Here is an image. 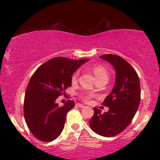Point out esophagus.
<instances>
[{
	"instance_id": "esophagus-1",
	"label": "esophagus",
	"mask_w": 160,
	"mask_h": 160,
	"mask_svg": "<svg viewBox=\"0 0 160 160\" xmlns=\"http://www.w3.org/2000/svg\"><path fill=\"white\" fill-rule=\"evenodd\" d=\"M77 105H78V107L80 108H85V105H83V104H80V103H78V104H77Z\"/></svg>"
}]
</instances>
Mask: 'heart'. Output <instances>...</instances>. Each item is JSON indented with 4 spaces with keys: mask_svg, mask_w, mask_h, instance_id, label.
I'll return each mask as SVG.
<instances>
[{
    "mask_svg": "<svg viewBox=\"0 0 160 160\" xmlns=\"http://www.w3.org/2000/svg\"><path fill=\"white\" fill-rule=\"evenodd\" d=\"M92 72L94 74L95 78L96 80H98V79H107L108 80V74L106 71L105 68H104L102 66H95V67L92 68ZM79 77V71H77L76 72L74 73V74L72 75V81H76L78 80ZM93 94L89 92H82L80 95V98L82 99V101H84L85 102H90L91 98L93 97Z\"/></svg>",
    "mask_w": 160,
    "mask_h": 160,
    "instance_id": "obj_1",
    "label": "heart"
}]
</instances>
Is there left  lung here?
<instances>
[{"label": "left lung", "mask_w": 160, "mask_h": 160, "mask_svg": "<svg viewBox=\"0 0 160 160\" xmlns=\"http://www.w3.org/2000/svg\"><path fill=\"white\" fill-rule=\"evenodd\" d=\"M100 58L114 68L116 81L111 92L103 102L109 111L102 113L94 108L89 126L95 133L112 137L122 132L136 113L141 99L140 80L135 70L122 57L108 54Z\"/></svg>", "instance_id": "1"}]
</instances>
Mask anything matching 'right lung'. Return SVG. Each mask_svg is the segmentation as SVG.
Returning <instances> with one entry per match:
<instances>
[{"mask_svg": "<svg viewBox=\"0 0 160 160\" xmlns=\"http://www.w3.org/2000/svg\"><path fill=\"white\" fill-rule=\"evenodd\" d=\"M89 61L56 57L32 75L25 92L24 116L29 130L38 140L52 141L62 133L66 114L75 104L70 100L59 107L56 100L71 86L73 74Z\"/></svg>", "mask_w": 160, "mask_h": 160, "instance_id": "add662e5", "label": "right lung"}]
</instances>
